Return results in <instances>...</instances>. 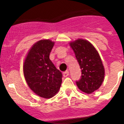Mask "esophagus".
Instances as JSON below:
<instances>
[{
	"instance_id": "obj_1",
	"label": "esophagus",
	"mask_w": 124,
	"mask_h": 124,
	"mask_svg": "<svg viewBox=\"0 0 124 124\" xmlns=\"http://www.w3.org/2000/svg\"><path fill=\"white\" fill-rule=\"evenodd\" d=\"M63 75L64 77H67V76H69V71H66L65 72H64V73H63Z\"/></svg>"
}]
</instances>
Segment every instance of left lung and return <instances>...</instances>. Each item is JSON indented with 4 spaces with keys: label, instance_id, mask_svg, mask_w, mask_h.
<instances>
[{
    "label": "left lung",
    "instance_id": "left-lung-1",
    "mask_svg": "<svg viewBox=\"0 0 124 124\" xmlns=\"http://www.w3.org/2000/svg\"><path fill=\"white\" fill-rule=\"evenodd\" d=\"M81 69V78L76 81L81 91L91 94L100 87L104 81V68L101 57L89 41L78 39L70 43Z\"/></svg>",
    "mask_w": 124,
    "mask_h": 124
}]
</instances>
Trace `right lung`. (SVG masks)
Returning <instances> with one entry per match:
<instances>
[{
	"label": "right lung",
	"mask_w": 124,
	"mask_h": 124,
	"mask_svg": "<svg viewBox=\"0 0 124 124\" xmlns=\"http://www.w3.org/2000/svg\"><path fill=\"white\" fill-rule=\"evenodd\" d=\"M54 44L50 40L37 41L28 51L23 66L28 86L36 94L45 99L55 96L62 83V73L49 58Z\"/></svg>",
	"instance_id": "obj_1"
}]
</instances>
